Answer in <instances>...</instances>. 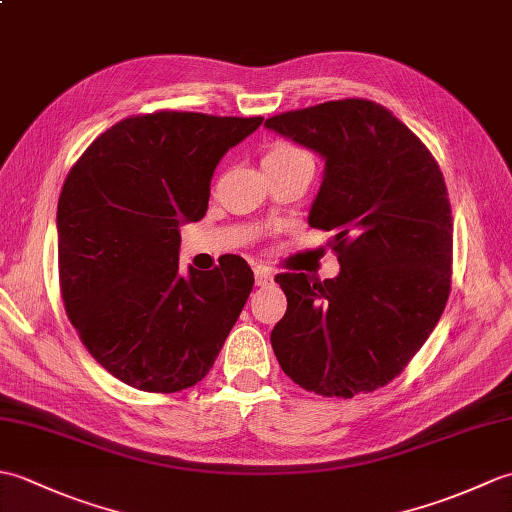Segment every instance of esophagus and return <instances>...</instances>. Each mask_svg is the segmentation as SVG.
Returning a JSON list of instances; mask_svg holds the SVG:
<instances>
[{"mask_svg": "<svg viewBox=\"0 0 512 512\" xmlns=\"http://www.w3.org/2000/svg\"><path fill=\"white\" fill-rule=\"evenodd\" d=\"M273 277H275V273L268 266H262V264L255 266V284L257 286L270 284V281H273Z\"/></svg>", "mask_w": 512, "mask_h": 512, "instance_id": "obj_1", "label": "esophagus"}]
</instances>
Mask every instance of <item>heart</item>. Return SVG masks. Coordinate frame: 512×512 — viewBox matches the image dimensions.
<instances>
[{
  "label": "heart",
  "mask_w": 512,
  "mask_h": 512,
  "mask_svg": "<svg viewBox=\"0 0 512 512\" xmlns=\"http://www.w3.org/2000/svg\"><path fill=\"white\" fill-rule=\"evenodd\" d=\"M301 160H312L308 151L288 143V140H277V143H273L266 149L262 165L264 169H279V167L295 165V162H301Z\"/></svg>",
  "instance_id": "obj_1"
}]
</instances>
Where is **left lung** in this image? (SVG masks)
I'll return each mask as SVG.
<instances>
[{
  "instance_id": "8db88e82",
  "label": "left lung",
  "mask_w": 512,
  "mask_h": 512,
  "mask_svg": "<svg viewBox=\"0 0 512 512\" xmlns=\"http://www.w3.org/2000/svg\"><path fill=\"white\" fill-rule=\"evenodd\" d=\"M268 129L325 158L310 226L330 231L334 279L275 277L288 310L270 343L303 389L354 398L407 367L447 306L453 217L427 145L387 107L341 99L292 110Z\"/></svg>"
}]
</instances>
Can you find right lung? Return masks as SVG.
I'll return each mask as SVG.
<instances>
[{"label": "right lung", "mask_w": 512, "mask_h": 512, "mask_svg": "<svg viewBox=\"0 0 512 512\" xmlns=\"http://www.w3.org/2000/svg\"><path fill=\"white\" fill-rule=\"evenodd\" d=\"M262 121L176 110L129 116L65 178L61 299L81 343L121 383L173 394L202 380L220 354L253 270L228 255L213 270L182 275L178 226L202 220L217 162Z\"/></svg>", "instance_id": "obj_1"}]
</instances>
